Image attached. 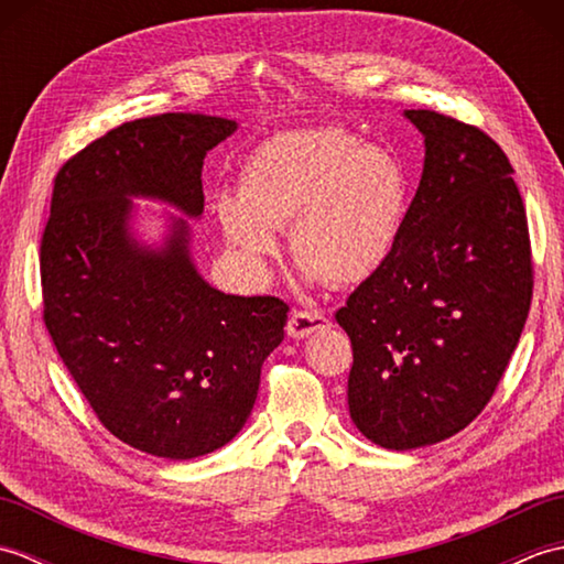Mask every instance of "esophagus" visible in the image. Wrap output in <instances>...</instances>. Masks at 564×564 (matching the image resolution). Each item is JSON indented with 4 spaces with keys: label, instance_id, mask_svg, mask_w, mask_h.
Here are the masks:
<instances>
[{
    "label": "esophagus",
    "instance_id": "34e87169",
    "mask_svg": "<svg viewBox=\"0 0 564 564\" xmlns=\"http://www.w3.org/2000/svg\"><path fill=\"white\" fill-rule=\"evenodd\" d=\"M329 327V317L317 313V310H295L289 319V334L293 339H305L310 334Z\"/></svg>",
    "mask_w": 564,
    "mask_h": 564
}]
</instances>
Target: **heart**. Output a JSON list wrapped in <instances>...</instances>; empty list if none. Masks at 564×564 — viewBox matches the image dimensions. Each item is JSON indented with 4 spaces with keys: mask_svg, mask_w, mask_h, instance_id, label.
Returning a JSON list of instances; mask_svg holds the SVG:
<instances>
[{
    "mask_svg": "<svg viewBox=\"0 0 564 564\" xmlns=\"http://www.w3.org/2000/svg\"><path fill=\"white\" fill-rule=\"evenodd\" d=\"M410 184L388 150L361 145L339 128L285 130L239 166L237 196L215 198L227 247L254 273L291 251L310 281L337 289L376 275L392 257L404 225Z\"/></svg>",
    "mask_w": 564,
    "mask_h": 564,
    "instance_id": "1",
    "label": "heart"
}]
</instances>
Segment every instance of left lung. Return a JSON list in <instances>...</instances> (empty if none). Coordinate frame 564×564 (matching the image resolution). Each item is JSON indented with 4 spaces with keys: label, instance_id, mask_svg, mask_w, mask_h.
Segmentation results:
<instances>
[{
    "label": "left lung",
    "instance_id": "obj_1",
    "mask_svg": "<svg viewBox=\"0 0 564 564\" xmlns=\"http://www.w3.org/2000/svg\"><path fill=\"white\" fill-rule=\"evenodd\" d=\"M424 172L392 257L337 310L354 366L349 412L366 438L410 451L485 410L529 317L533 263L513 170L480 128L404 111Z\"/></svg>",
    "mask_w": 564,
    "mask_h": 564
}]
</instances>
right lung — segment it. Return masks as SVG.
<instances>
[{"label":"right lung","mask_w":564,"mask_h":564,"mask_svg":"<svg viewBox=\"0 0 564 564\" xmlns=\"http://www.w3.org/2000/svg\"><path fill=\"white\" fill-rule=\"evenodd\" d=\"M235 130L203 113L140 118L55 176L41 239L45 327L99 422L158 458H198L239 434L289 319L279 297L203 281L186 220L160 248L129 227L133 197L200 218L203 160Z\"/></svg>","instance_id":"obj_1"}]
</instances>
